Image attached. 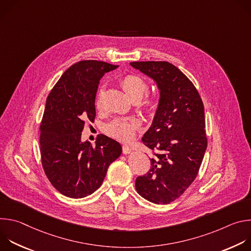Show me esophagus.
Listing matches in <instances>:
<instances>
[{"mask_svg":"<svg viewBox=\"0 0 251 251\" xmlns=\"http://www.w3.org/2000/svg\"><path fill=\"white\" fill-rule=\"evenodd\" d=\"M122 151H123V154H130L132 152V149H131L130 146L123 145L122 146Z\"/></svg>","mask_w":251,"mask_h":251,"instance_id":"34e87169","label":"esophagus"}]
</instances>
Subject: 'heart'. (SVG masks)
Returning <instances> with one entry per match:
<instances>
[{
    "mask_svg": "<svg viewBox=\"0 0 251 251\" xmlns=\"http://www.w3.org/2000/svg\"><path fill=\"white\" fill-rule=\"evenodd\" d=\"M120 84L125 92L133 99H139V106L147 114H154L158 107V98L153 94L142 95L148 90V84L146 80L135 74H129L124 75ZM143 97L142 98L141 96ZM102 103V90H99L96 97V106H101ZM140 123L135 118H116L106 126V131L111 137L121 141H131L138 129Z\"/></svg>",
    "mask_w": 251,
    "mask_h": 251,
    "instance_id": "1",
    "label": "heart"
}]
</instances>
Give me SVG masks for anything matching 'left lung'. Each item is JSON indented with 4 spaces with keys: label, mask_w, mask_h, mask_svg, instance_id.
Instances as JSON below:
<instances>
[{
    "label": "left lung",
    "mask_w": 251,
    "mask_h": 251,
    "mask_svg": "<svg viewBox=\"0 0 251 251\" xmlns=\"http://www.w3.org/2000/svg\"><path fill=\"white\" fill-rule=\"evenodd\" d=\"M130 64L160 89L156 115L142 138L153 152L151 167L136 178V191L151 202L167 204L184 194L201 165L207 146L202 100L193 82L168 61Z\"/></svg>",
    "instance_id": "left-lung-1"
}]
</instances>
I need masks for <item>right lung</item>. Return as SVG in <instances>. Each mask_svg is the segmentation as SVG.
Instances as JSON below:
<instances>
[{
  "instance_id": "add662e5",
  "label": "right lung",
  "mask_w": 251,
  "mask_h": 251,
  "mask_svg": "<svg viewBox=\"0 0 251 251\" xmlns=\"http://www.w3.org/2000/svg\"><path fill=\"white\" fill-rule=\"evenodd\" d=\"M118 65L81 60L67 68L47 98L40 126L44 171L63 196L80 199L102 184L107 169L122 153L119 143L101 135L92 146L81 142L85 120L94 121L101 77Z\"/></svg>"
}]
</instances>
